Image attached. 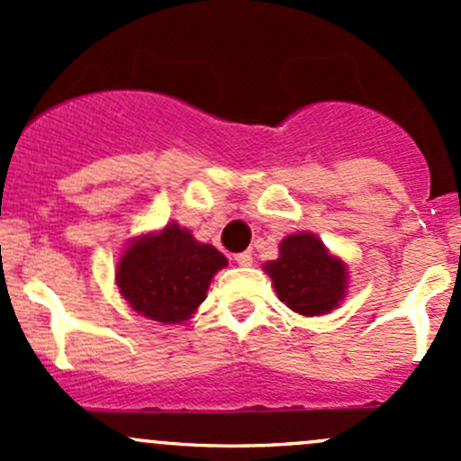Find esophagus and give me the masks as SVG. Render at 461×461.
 Instances as JSON below:
<instances>
[{"mask_svg": "<svg viewBox=\"0 0 461 461\" xmlns=\"http://www.w3.org/2000/svg\"><path fill=\"white\" fill-rule=\"evenodd\" d=\"M234 260L240 265V267H249V265H252V254L240 252V254H236Z\"/></svg>", "mask_w": 461, "mask_h": 461, "instance_id": "34e87169", "label": "esophagus"}]
</instances>
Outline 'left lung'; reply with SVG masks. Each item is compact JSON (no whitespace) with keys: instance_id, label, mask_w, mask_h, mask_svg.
<instances>
[{"instance_id":"obj_1","label":"left lung","mask_w":461,"mask_h":461,"mask_svg":"<svg viewBox=\"0 0 461 461\" xmlns=\"http://www.w3.org/2000/svg\"><path fill=\"white\" fill-rule=\"evenodd\" d=\"M278 299L303 317H323L348 294L346 260L330 252L312 231H296L278 245V258L263 263Z\"/></svg>"}]
</instances>
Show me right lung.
<instances>
[{
	"label": "right lung",
	"mask_w": 461,
	"mask_h": 461,
	"mask_svg": "<svg viewBox=\"0 0 461 461\" xmlns=\"http://www.w3.org/2000/svg\"><path fill=\"white\" fill-rule=\"evenodd\" d=\"M227 258L213 245L194 239L187 227L167 222L127 243L115 265V285L129 308L158 323H185L207 299Z\"/></svg>",
	"instance_id": "1"
}]
</instances>
